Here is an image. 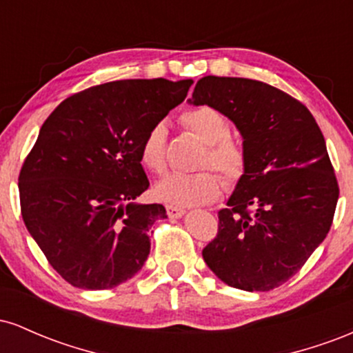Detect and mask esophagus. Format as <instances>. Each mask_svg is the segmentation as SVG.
Instances as JSON below:
<instances>
[{"mask_svg":"<svg viewBox=\"0 0 353 353\" xmlns=\"http://www.w3.org/2000/svg\"><path fill=\"white\" fill-rule=\"evenodd\" d=\"M165 210H168V216L171 219L182 217L185 214V210L182 208H177V205H165Z\"/></svg>","mask_w":353,"mask_h":353,"instance_id":"1","label":"esophagus"}]
</instances>
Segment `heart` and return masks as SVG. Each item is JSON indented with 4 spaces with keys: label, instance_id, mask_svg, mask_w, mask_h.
I'll return each mask as SVG.
<instances>
[{
    "label": "heart",
    "instance_id": "b5f03b06",
    "mask_svg": "<svg viewBox=\"0 0 353 353\" xmlns=\"http://www.w3.org/2000/svg\"><path fill=\"white\" fill-rule=\"evenodd\" d=\"M182 123L192 134H196L205 148L201 168H214L224 176L229 184H234L245 171V154L237 143L230 139L229 119L217 109L210 106L190 108L182 114ZM141 163L149 171L163 172L165 168V125L154 124L145 132L139 149ZM222 182L210 171L194 174L172 172L161 179L154 188L159 201L174 205L209 204L219 196Z\"/></svg>",
    "mask_w": 353,
    "mask_h": 353
}]
</instances>
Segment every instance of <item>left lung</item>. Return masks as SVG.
Listing matches in <instances>:
<instances>
[{
    "mask_svg": "<svg viewBox=\"0 0 353 353\" xmlns=\"http://www.w3.org/2000/svg\"><path fill=\"white\" fill-rule=\"evenodd\" d=\"M188 103L217 109L244 139L245 171L204 262L230 287L272 290L330 230L339 185L322 131L302 103L261 81L205 76Z\"/></svg>",
    "mask_w": 353,
    "mask_h": 353,
    "instance_id": "8db88e82",
    "label": "left lung"
}]
</instances>
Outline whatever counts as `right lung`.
Segmentation results:
<instances>
[{"label": "right lung", "mask_w": 353, "mask_h": 353, "mask_svg": "<svg viewBox=\"0 0 353 353\" xmlns=\"http://www.w3.org/2000/svg\"><path fill=\"white\" fill-rule=\"evenodd\" d=\"M192 79H124L64 99L39 129L19 172L21 216L52 269L84 290L112 289L139 272L161 204L149 188L145 132L188 96Z\"/></svg>", "instance_id": "obj_1"}]
</instances>
